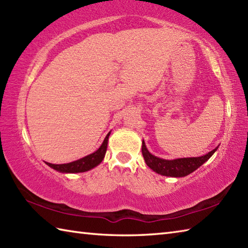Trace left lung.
<instances>
[{
	"label": "left lung",
	"mask_w": 248,
	"mask_h": 248,
	"mask_svg": "<svg viewBox=\"0 0 248 248\" xmlns=\"http://www.w3.org/2000/svg\"><path fill=\"white\" fill-rule=\"evenodd\" d=\"M217 147L202 156L183 157V159L176 160H164L151 155L148 149L146 148V145L143 140L141 154H143L146 164L148 165L152 170L160 173V175L170 177H186L194 170H196L205 161H208L210 157L212 156L214 152L217 151Z\"/></svg>",
	"instance_id": "left-lung-1"
}]
</instances>
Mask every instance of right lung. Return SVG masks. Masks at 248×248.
Listing matches in <instances>:
<instances>
[{"label":"right lung","instance_id":"1","mask_svg":"<svg viewBox=\"0 0 248 248\" xmlns=\"http://www.w3.org/2000/svg\"><path fill=\"white\" fill-rule=\"evenodd\" d=\"M109 133L110 132H108V135L105 136V139L103 140L102 145L100 146V148L97 151H94L92 155L84 156L82 159L77 160L75 162L67 163V164H51V163H48V162L46 163L50 167L53 168V170L61 172L73 173V172H83V171H87L89 170H92V168L99 165L103 160L108 148V140Z\"/></svg>","mask_w":248,"mask_h":248}]
</instances>
